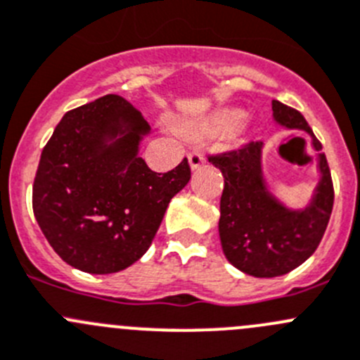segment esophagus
Instances as JSON below:
<instances>
[{"label": "esophagus", "mask_w": 360, "mask_h": 360, "mask_svg": "<svg viewBox=\"0 0 360 360\" xmlns=\"http://www.w3.org/2000/svg\"><path fill=\"white\" fill-rule=\"evenodd\" d=\"M188 163H190V169L191 170H197L198 167L204 165L205 163V156L202 155L200 151H193L188 155Z\"/></svg>", "instance_id": "1"}]
</instances>
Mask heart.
I'll return each mask as SVG.
<instances>
[{
    "instance_id": "obj_1",
    "label": "heart",
    "mask_w": 360,
    "mask_h": 360,
    "mask_svg": "<svg viewBox=\"0 0 360 360\" xmlns=\"http://www.w3.org/2000/svg\"><path fill=\"white\" fill-rule=\"evenodd\" d=\"M246 114L237 109H226L221 112L212 114L207 120L195 123V128H205V130L218 131V134H232L237 127L244 121Z\"/></svg>"
}]
</instances>
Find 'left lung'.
Returning <instances> with one entry per match:
<instances>
[{
    "label": "left lung",
    "instance_id": "1",
    "mask_svg": "<svg viewBox=\"0 0 360 360\" xmlns=\"http://www.w3.org/2000/svg\"><path fill=\"white\" fill-rule=\"evenodd\" d=\"M273 117L287 130L306 131L316 151L320 179L302 209L285 205L262 169L264 142L211 156L225 177L219 200V240L226 260L255 278H276L308 260L322 240L334 204V188L322 144L301 112L273 100Z\"/></svg>",
    "mask_w": 360,
    "mask_h": 360
}]
</instances>
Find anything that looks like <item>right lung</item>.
<instances>
[{"instance_id":"obj_1","label":"right lung","mask_w":360,"mask_h":360,"mask_svg":"<svg viewBox=\"0 0 360 360\" xmlns=\"http://www.w3.org/2000/svg\"><path fill=\"white\" fill-rule=\"evenodd\" d=\"M149 131L137 109L107 95L66 112L41 151L34 218L72 267L110 274L135 264L190 181L186 158L167 174L146 165L139 149Z\"/></svg>"}]
</instances>
